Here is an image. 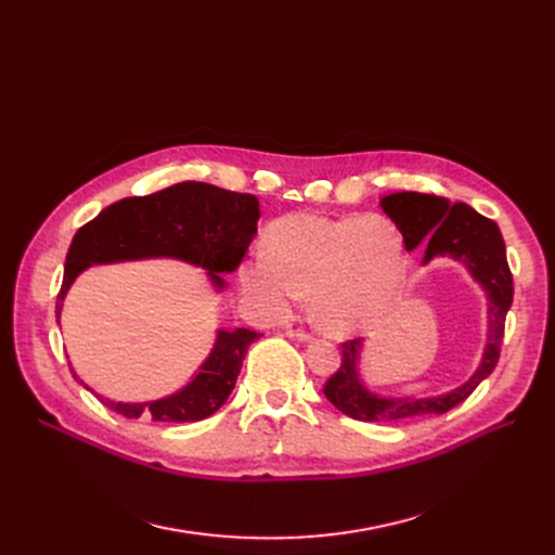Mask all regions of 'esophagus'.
I'll return each instance as SVG.
<instances>
[{
  "label": "esophagus",
  "instance_id": "obj_1",
  "mask_svg": "<svg viewBox=\"0 0 555 555\" xmlns=\"http://www.w3.org/2000/svg\"><path fill=\"white\" fill-rule=\"evenodd\" d=\"M285 335L289 337V339H297V341H310V333H306V331H295V328H287L285 331Z\"/></svg>",
  "mask_w": 555,
  "mask_h": 555
}]
</instances>
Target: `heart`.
Here are the masks:
<instances>
[{
	"instance_id": "1",
	"label": "heart",
	"mask_w": 555,
	"mask_h": 555,
	"mask_svg": "<svg viewBox=\"0 0 555 555\" xmlns=\"http://www.w3.org/2000/svg\"><path fill=\"white\" fill-rule=\"evenodd\" d=\"M406 258L383 218L293 214L266 231V249L238 268L245 297L266 317H285L310 293L317 324L331 335L362 333L391 312Z\"/></svg>"
}]
</instances>
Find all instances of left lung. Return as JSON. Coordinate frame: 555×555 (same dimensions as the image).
<instances>
[{
  "label": "left lung",
  "instance_id": "1",
  "mask_svg": "<svg viewBox=\"0 0 555 555\" xmlns=\"http://www.w3.org/2000/svg\"><path fill=\"white\" fill-rule=\"evenodd\" d=\"M380 207L402 233L406 251L425 245L423 266L436 256L454 258L483 287L488 299L483 356L470 380L448 393L427 398H385L369 391L360 380L358 364L364 344L362 339H351L341 344V364L328 377L324 396L341 414L364 423L416 421L423 416L446 414L468 398L498 366L506 312L513 304V274L508 270L506 245L500 227L463 202L450 204V199L439 195L402 191L383 197Z\"/></svg>",
  "mask_w": 555,
  "mask_h": 555
}]
</instances>
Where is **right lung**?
<instances>
[{
	"instance_id": "1",
	"label": "right lung",
	"mask_w": 555,
	"mask_h": 555,
	"mask_svg": "<svg viewBox=\"0 0 555 555\" xmlns=\"http://www.w3.org/2000/svg\"><path fill=\"white\" fill-rule=\"evenodd\" d=\"M260 218L258 199L204 182H182L143 197L109 204L94 220L82 224L69 245L63 287L57 293L55 317L61 322L63 301L76 276L90 266L141 258H178L207 270L216 289L256 236ZM260 333L249 328L218 331L209 358L191 383L178 393L151 402H114L92 391L103 404L126 418L151 416L157 423H193L216 414L236 387L247 348ZM78 380V375L74 373Z\"/></svg>"
}]
</instances>
